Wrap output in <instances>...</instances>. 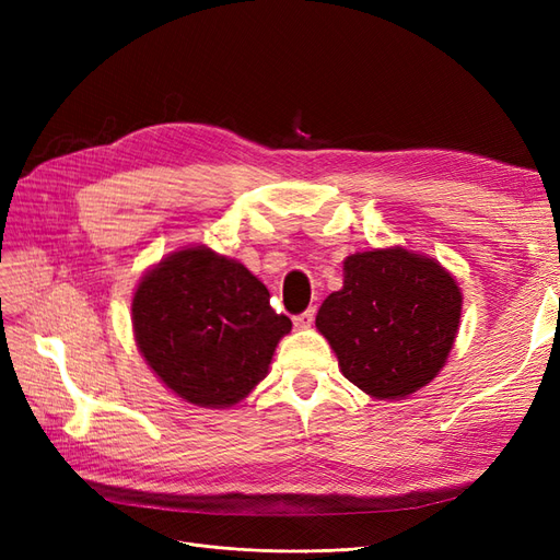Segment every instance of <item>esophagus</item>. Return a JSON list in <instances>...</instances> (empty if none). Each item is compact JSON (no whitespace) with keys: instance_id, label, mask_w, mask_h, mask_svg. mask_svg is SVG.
Masks as SVG:
<instances>
[{"instance_id":"1","label":"esophagus","mask_w":560,"mask_h":560,"mask_svg":"<svg viewBox=\"0 0 560 560\" xmlns=\"http://www.w3.org/2000/svg\"><path fill=\"white\" fill-rule=\"evenodd\" d=\"M313 322H315V308H308V311H303L301 315L294 317V327L296 329H308Z\"/></svg>"}]
</instances>
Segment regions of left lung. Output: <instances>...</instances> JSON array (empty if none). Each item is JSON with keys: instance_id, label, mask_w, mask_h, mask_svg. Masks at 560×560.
I'll list each match as a JSON object with an SVG mask.
<instances>
[{"instance_id": "obj_1", "label": "left lung", "mask_w": 560, "mask_h": 560, "mask_svg": "<svg viewBox=\"0 0 560 560\" xmlns=\"http://www.w3.org/2000/svg\"><path fill=\"white\" fill-rule=\"evenodd\" d=\"M460 313V287L442 264L385 247L350 254L343 287L322 303L315 327L350 383L376 399H404L446 364Z\"/></svg>"}]
</instances>
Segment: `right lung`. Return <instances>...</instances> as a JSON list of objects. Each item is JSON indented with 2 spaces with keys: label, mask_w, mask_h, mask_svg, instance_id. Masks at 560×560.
<instances>
[{
  "label": "right lung",
  "mask_w": 560,
  "mask_h": 560,
  "mask_svg": "<svg viewBox=\"0 0 560 560\" xmlns=\"http://www.w3.org/2000/svg\"><path fill=\"white\" fill-rule=\"evenodd\" d=\"M292 319L266 284L206 245L167 254L132 296V331L151 371L184 401L229 409L257 387Z\"/></svg>",
  "instance_id": "obj_1"
}]
</instances>
